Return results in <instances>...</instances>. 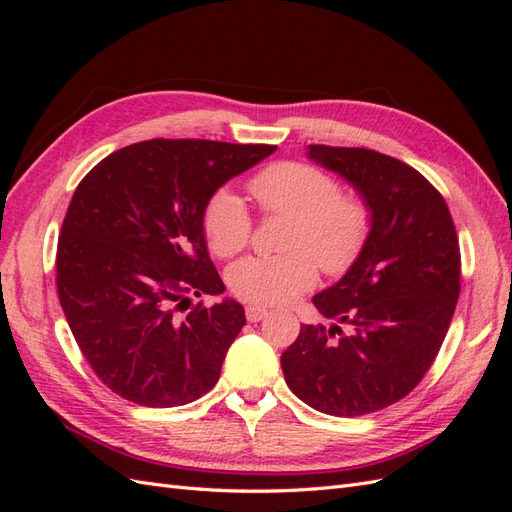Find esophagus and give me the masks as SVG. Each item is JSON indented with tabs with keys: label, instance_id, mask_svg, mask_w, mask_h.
Returning a JSON list of instances; mask_svg holds the SVG:
<instances>
[{
	"label": "esophagus",
	"instance_id": "1",
	"mask_svg": "<svg viewBox=\"0 0 512 512\" xmlns=\"http://www.w3.org/2000/svg\"><path fill=\"white\" fill-rule=\"evenodd\" d=\"M245 316L250 322H260L262 318L269 316V309L262 307V305H247L245 307Z\"/></svg>",
	"mask_w": 512,
	"mask_h": 512
}]
</instances>
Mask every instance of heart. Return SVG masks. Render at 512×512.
I'll return each mask as SVG.
<instances>
[{
  "mask_svg": "<svg viewBox=\"0 0 512 512\" xmlns=\"http://www.w3.org/2000/svg\"><path fill=\"white\" fill-rule=\"evenodd\" d=\"M250 190L262 211L290 218L282 239L288 252L235 262L228 269L235 297L254 305H284L316 284L318 267L342 275L361 256L371 211L363 198L339 194L331 175L309 164L280 162L260 170ZM203 230L215 254L235 256L250 243V211L232 190H218L205 205Z\"/></svg>",
  "mask_w": 512,
  "mask_h": 512,
  "instance_id": "1",
  "label": "heart"
}]
</instances>
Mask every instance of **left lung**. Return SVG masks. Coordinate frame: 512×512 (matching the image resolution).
Here are the masks:
<instances>
[{
	"label": "left lung",
	"instance_id": "8db88e82",
	"mask_svg": "<svg viewBox=\"0 0 512 512\" xmlns=\"http://www.w3.org/2000/svg\"><path fill=\"white\" fill-rule=\"evenodd\" d=\"M307 158L365 200L371 232L342 280L312 299L351 333L303 324L282 369L307 406L361 416L406 397L436 361L459 299V241L442 194L412 166L359 147L309 145Z\"/></svg>",
	"mask_w": 512,
	"mask_h": 512
}]
</instances>
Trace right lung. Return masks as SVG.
I'll return each mask as SVG.
<instances>
[{
    "label": "right lung",
    "instance_id": "add662e5",
    "mask_svg": "<svg viewBox=\"0 0 512 512\" xmlns=\"http://www.w3.org/2000/svg\"><path fill=\"white\" fill-rule=\"evenodd\" d=\"M273 145L153 138L123 147L76 188L57 243V292L96 376L147 408L185 406L211 391L241 333L235 299L207 252L203 211L222 185Z\"/></svg>",
    "mask_w": 512,
    "mask_h": 512
}]
</instances>
